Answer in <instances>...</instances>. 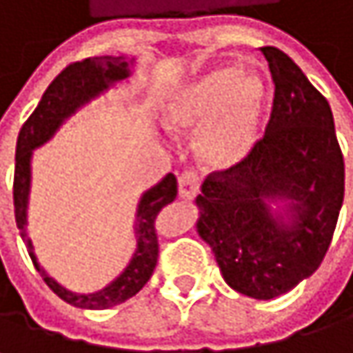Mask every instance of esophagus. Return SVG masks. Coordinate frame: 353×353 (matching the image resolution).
I'll list each match as a JSON object with an SVG mask.
<instances>
[{
    "label": "esophagus",
    "mask_w": 353,
    "mask_h": 353,
    "mask_svg": "<svg viewBox=\"0 0 353 353\" xmlns=\"http://www.w3.org/2000/svg\"><path fill=\"white\" fill-rule=\"evenodd\" d=\"M179 196L181 198H194L198 192H200V174L196 170H185L181 176H179Z\"/></svg>",
    "instance_id": "34e87169"
}]
</instances>
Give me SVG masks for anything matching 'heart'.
Returning a JSON list of instances; mask_svg holds the SVG:
<instances>
[{
    "mask_svg": "<svg viewBox=\"0 0 353 353\" xmlns=\"http://www.w3.org/2000/svg\"><path fill=\"white\" fill-rule=\"evenodd\" d=\"M263 106V81L223 65L185 83L172 98L165 122L179 134L200 128L196 149L202 163L210 170H231L251 153Z\"/></svg>",
    "mask_w": 353,
    "mask_h": 353,
    "instance_id": "b5f03b06",
    "label": "heart"
}]
</instances>
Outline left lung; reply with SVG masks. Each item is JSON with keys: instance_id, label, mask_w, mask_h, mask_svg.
Masks as SVG:
<instances>
[{"instance_id": "obj_1", "label": "left lung", "mask_w": 353, "mask_h": 353, "mask_svg": "<svg viewBox=\"0 0 353 353\" xmlns=\"http://www.w3.org/2000/svg\"><path fill=\"white\" fill-rule=\"evenodd\" d=\"M274 81L272 114L251 153L202 183L198 233L227 284L268 301L313 276L331 245L343 204L345 165L329 102L280 48H259ZM292 199L290 228L265 208Z\"/></svg>"}]
</instances>
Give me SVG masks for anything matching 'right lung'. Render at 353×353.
Segmentation results:
<instances>
[{
  "instance_id": "obj_1",
  "label": "right lung",
  "mask_w": 353,
  "mask_h": 353,
  "mask_svg": "<svg viewBox=\"0 0 353 353\" xmlns=\"http://www.w3.org/2000/svg\"><path fill=\"white\" fill-rule=\"evenodd\" d=\"M128 77V63L122 57H90L77 63L67 65L46 88L40 104L22 124L18 143H16V170H14V212L16 225L22 231L24 243L30 251L36 270L40 272L46 286L61 296L65 303L81 309H110L132 299L153 276L159 257V214L172 204L177 196V179L174 174H168L155 188H151L141 204L137 219V237L139 249L128 263V268L104 290L96 294H75L59 286L44 270L38 268L32 241L24 235L26 231V202L30 188V153L38 145L48 141L59 124L75 112V108L85 104L90 98L104 92L112 81Z\"/></svg>"
}]
</instances>
